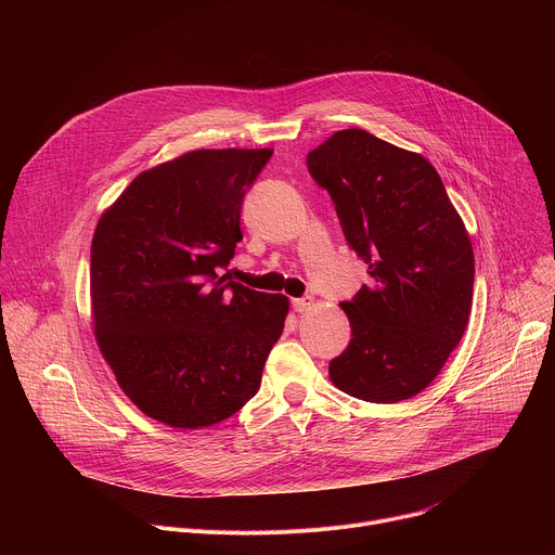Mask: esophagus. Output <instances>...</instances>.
<instances>
[{"mask_svg": "<svg viewBox=\"0 0 555 555\" xmlns=\"http://www.w3.org/2000/svg\"><path fill=\"white\" fill-rule=\"evenodd\" d=\"M309 307H311V298H294V300H292V309L298 311V313L307 311Z\"/></svg>", "mask_w": 555, "mask_h": 555, "instance_id": "34e87169", "label": "esophagus"}]
</instances>
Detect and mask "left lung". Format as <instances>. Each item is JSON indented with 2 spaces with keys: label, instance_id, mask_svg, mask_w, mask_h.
<instances>
[{
  "label": "left lung",
  "instance_id": "1",
  "mask_svg": "<svg viewBox=\"0 0 555 555\" xmlns=\"http://www.w3.org/2000/svg\"><path fill=\"white\" fill-rule=\"evenodd\" d=\"M371 283L340 302L349 347L330 362L351 398L395 404L422 392L459 345L472 309L474 255L435 167L420 153L343 129L307 153Z\"/></svg>",
  "mask_w": 555,
  "mask_h": 555
}]
</instances>
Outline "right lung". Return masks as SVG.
<instances>
[{"instance_id":"1","label":"right lung","mask_w":555,"mask_h":555,"mask_svg":"<svg viewBox=\"0 0 555 555\" xmlns=\"http://www.w3.org/2000/svg\"><path fill=\"white\" fill-rule=\"evenodd\" d=\"M272 149H199L142 171L101 217L90 287L96 343L127 398L173 428L246 406L289 300L219 276Z\"/></svg>"}]
</instances>
